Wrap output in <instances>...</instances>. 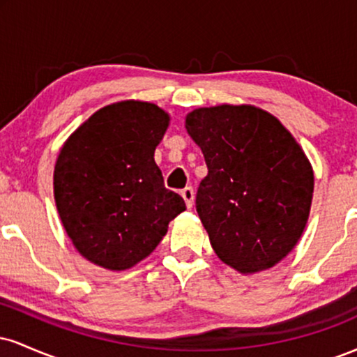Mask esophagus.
Returning a JSON list of instances; mask_svg holds the SVG:
<instances>
[{"label": "esophagus", "instance_id": "obj_1", "mask_svg": "<svg viewBox=\"0 0 357 357\" xmlns=\"http://www.w3.org/2000/svg\"><path fill=\"white\" fill-rule=\"evenodd\" d=\"M181 196L184 198V202H186V206L192 208V203H195V191H192V188L191 186L184 188L181 191Z\"/></svg>", "mask_w": 357, "mask_h": 357}]
</instances>
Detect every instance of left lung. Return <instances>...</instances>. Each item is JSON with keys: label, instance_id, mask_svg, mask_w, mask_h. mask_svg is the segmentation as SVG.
Masks as SVG:
<instances>
[{"label": "left lung", "instance_id": "left-lung-1", "mask_svg": "<svg viewBox=\"0 0 357 357\" xmlns=\"http://www.w3.org/2000/svg\"><path fill=\"white\" fill-rule=\"evenodd\" d=\"M184 126L208 166L196 211L215 253L243 275L272 268L309 220L314 171L305 153L275 116L255 105L199 107Z\"/></svg>", "mask_w": 357, "mask_h": 357}]
</instances>
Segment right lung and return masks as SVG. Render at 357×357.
Masks as SVG:
<instances>
[{"label": "right lung", "mask_w": 357, "mask_h": 357, "mask_svg": "<svg viewBox=\"0 0 357 357\" xmlns=\"http://www.w3.org/2000/svg\"><path fill=\"white\" fill-rule=\"evenodd\" d=\"M169 121L151 102H116L92 114L60 149L53 196L61 225L77 252L102 268L119 272L144 260L186 210L154 161Z\"/></svg>", "instance_id": "1"}]
</instances>
